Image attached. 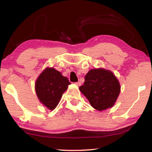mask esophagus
<instances>
[{"label": "esophagus", "mask_w": 152, "mask_h": 152, "mask_svg": "<svg viewBox=\"0 0 152 152\" xmlns=\"http://www.w3.org/2000/svg\"><path fill=\"white\" fill-rule=\"evenodd\" d=\"M75 84H76L77 86H79L81 85V82H76Z\"/></svg>", "instance_id": "esophagus-1"}]
</instances>
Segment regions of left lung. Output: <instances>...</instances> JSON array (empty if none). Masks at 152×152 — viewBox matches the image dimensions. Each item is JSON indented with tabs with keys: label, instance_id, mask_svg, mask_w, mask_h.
<instances>
[{
	"label": "left lung",
	"instance_id": "obj_1",
	"mask_svg": "<svg viewBox=\"0 0 152 152\" xmlns=\"http://www.w3.org/2000/svg\"><path fill=\"white\" fill-rule=\"evenodd\" d=\"M79 88L91 106L99 111L112 107L120 92V83L114 74L102 68L88 72L84 85Z\"/></svg>",
	"mask_w": 152,
	"mask_h": 152
}]
</instances>
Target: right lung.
Listing matches in <instances>:
<instances>
[{"mask_svg":"<svg viewBox=\"0 0 152 152\" xmlns=\"http://www.w3.org/2000/svg\"><path fill=\"white\" fill-rule=\"evenodd\" d=\"M70 84L60 72L53 68H47L38 78L35 90L40 102L52 110L57 106L63 93Z\"/></svg>","mask_w":152,"mask_h":152,"instance_id":"add662e5","label":"right lung"}]
</instances>
